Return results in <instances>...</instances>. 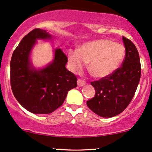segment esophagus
<instances>
[{
  "mask_svg": "<svg viewBox=\"0 0 152 152\" xmlns=\"http://www.w3.org/2000/svg\"><path fill=\"white\" fill-rule=\"evenodd\" d=\"M86 83V81L84 80H82L80 79V78H78V80H77V84L78 86H80V87H81V86H83Z\"/></svg>",
  "mask_w": 152,
  "mask_h": 152,
  "instance_id": "esophagus-1",
  "label": "esophagus"
}]
</instances>
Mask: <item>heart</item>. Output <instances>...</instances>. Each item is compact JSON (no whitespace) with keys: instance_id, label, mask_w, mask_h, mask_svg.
<instances>
[{"instance_id":"b5f03b06","label":"heart","mask_w":152,"mask_h":152,"mask_svg":"<svg viewBox=\"0 0 152 152\" xmlns=\"http://www.w3.org/2000/svg\"><path fill=\"white\" fill-rule=\"evenodd\" d=\"M125 55L122 44L109 39H99L83 44L78 48L70 50L68 62L74 73L81 71L86 63L94 77L102 78L113 74L121 64Z\"/></svg>"}]
</instances>
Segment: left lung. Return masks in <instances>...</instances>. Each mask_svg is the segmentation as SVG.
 Returning a JSON list of instances; mask_svg holds the SVG:
<instances>
[{
    "label": "left lung",
    "mask_w": 152,
    "mask_h": 152,
    "mask_svg": "<svg viewBox=\"0 0 152 152\" xmlns=\"http://www.w3.org/2000/svg\"><path fill=\"white\" fill-rule=\"evenodd\" d=\"M126 55L121 66L107 77L91 82L95 97L87 106L102 117H113L124 111L131 102L141 76V64L135 45L123 36Z\"/></svg>",
    "instance_id": "1"
}]
</instances>
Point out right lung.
<instances>
[{
	"label": "right lung",
	"instance_id": "right-lung-1",
	"mask_svg": "<svg viewBox=\"0 0 152 152\" xmlns=\"http://www.w3.org/2000/svg\"><path fill=\"white\" fill-rule=\"evenodd\" d=\"M45 30L35 28L26 34L13 52L10 61V85L13 95L30 112L48 114L62 106L69 90L77 86V78L66 69L68 58L60 48L55 50L53 63L36 70L29 54L38 38L49 39Z\"/></svg>",
	"mask_w": 152,
	"mask_h": 152
}]
</instances>
